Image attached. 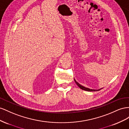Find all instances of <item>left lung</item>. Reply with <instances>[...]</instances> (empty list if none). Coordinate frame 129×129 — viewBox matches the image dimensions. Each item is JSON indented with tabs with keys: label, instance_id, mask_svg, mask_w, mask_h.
<instances>
[{
	"label": "left lung",
	"instance_id": "obj_1",
	"mask_svg": "<svg viewBox=\"0 0 129 129\" xmlns=\"http://www.w3.org/2000/svg\"><path fill=\"white\" fill-rule=\"evenodd\" d=\"M75 81L76 83L77 84V85H78V86L81 89H82V90H83L87 91H99V90H101V89H99V90H92V89H89V88H87V87H84V86H83L82 85H81L80 84H79L78 82H76L75 79Z\"/></svg>",
	"mask_w": 129,
	"mask_h": 129
}]
</instances>
